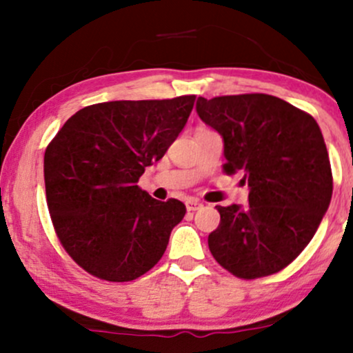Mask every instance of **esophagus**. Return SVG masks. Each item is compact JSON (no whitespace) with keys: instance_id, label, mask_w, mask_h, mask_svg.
<instances>
[{"instance_id":"34e87169","label":"esophagus","mask_w":353,"mask_h":353,"mask_svg":"<svg viewBox=\"0 0 353 353\" xmlns=\"http://www.w3.org/2000/svg\"><path fill=\"white\" fill-rule=\"evenodd\" d=\"M202 208V204L199 201H194V199H189L185 202V209L189 210V212H194V210H199Z\"/></svg>"}]
</instances>
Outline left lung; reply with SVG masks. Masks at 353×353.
Instances as JSON below:
<instances>
[{
    "instance_id": "left-lung-1",
    "label": "left lung",
    "mask_w": 353,
    "mask_h": 353,
    "mask_svg": "<svg viewBox=\"0 0 353 353\" xmlns=\"http://www.w3.org/2000/svg\"><path fill=\"white\" fill-rule=\"evenodd\" d=\"M202 123L224 143L228 174L244 172L249 204L216 205L209 249L241 279L282 270L317 232L332 199V169L317 121L269 94L197 98Z\"/></svg>"
}]
</instances>
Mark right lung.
I'll return each instance as SVG.
<instances>
[{
  "label": "right lung",
  "instance_id": "obj_1",
  "mask_svg": "<svg viewBox=\"0 0 353 353\" xmlns=\"http://www.w3.org/2000/svg\"><path fill=\"white\" fill-rule=\"evenodd\" d=\"M194 101L181 96L92 104L71 116L46 148L52 225L86 272L129 282L163 257L185 205L154 199L137 181L179 136Z\"/></svg>",
  "mask_w": 353,
  "mask_h": 353
}]
</instances>
